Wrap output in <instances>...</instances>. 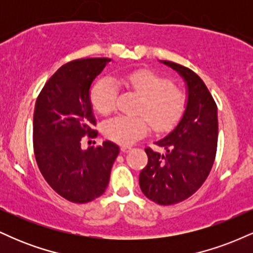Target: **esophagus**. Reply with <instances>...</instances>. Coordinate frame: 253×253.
I'll use <instances>...</instances> for the list:
<instances>
[{
    "mask_svg": "<svg viewBox=\"0 0 253 253\" xmlns=\"http://www.w3.org/2000/svg\"><path fill=\"white\" fill-rule=\"evenodd\" d=\"M129 150H130L129 146H121V147H120V151H121V152H123V153H127Z\"/></svg>",
    "mask_w": 253,
    "mask_h": 253,
    "instance_id": "obj_1",
    "label": "esophagus"
}]
</instances>
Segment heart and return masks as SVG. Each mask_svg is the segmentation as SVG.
<instances>
[{"label":"heart","instance_id":"heart-1","mask_svg":"<svg viewBox=\"0 0 253 253\" xmlns=\"http://www.w3.org/2000/svg\"><path fill=\"white\" fill-rule=\"evenodd\" d=\"M120 82L141 96L138 112L145 114L158 132L169 130L182 117L185 108L184 94L167 78L150 70H134L120 77ZM118 88L113 78H101L91 90V103L101 114L115 108ZM103 135L114 143L129 145L149 132L150 123L145 117H118L103 121Z\"/></svg>","mask_w":253,"mask_h":253}]
</instances>
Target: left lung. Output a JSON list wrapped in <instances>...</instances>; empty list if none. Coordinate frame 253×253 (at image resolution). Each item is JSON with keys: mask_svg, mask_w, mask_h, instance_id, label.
Here are the masks:
<instances>
[{"mask_svg": "<svg viewBox=\"0 0 253 253\" xmlns=\"http://www.w3.org/2000/svg\"><path fill=\"white\" fill-rule=\"evenodd\" d=\"M162 63L183 77L188 101L176 128L156 143L164 147V155L145 149L149 162L139 184L151 201L169 206L187 200L207 179L215 159L219 126L216 103L201 78L179 64Z\"/></svg>", "mask_w": 253, "mask_h": 253, "instance_id": "8db88e82", "label": "left lung"}]
</instances>
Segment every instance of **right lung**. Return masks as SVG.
Listing matches in <instances>:
<instances>
[{"label": "right lung", "instance_id": "1", "mask_svg": "<svg viewBox=\"0 0 253 253\" xmlns=\"http://www.w3.org/2000/svg\"><path fill=\"white\" fill-rule=\"evenodd\" d=\"M109 58H86L64 64L46 82L37 98L33 117L34 156L50 187L68 201L86 203L108 185L119 146L81 149L83 136L96 138L90 86Z\"/></svg>", "mask_w": 253, "mask_h": 253}]
</instances>
